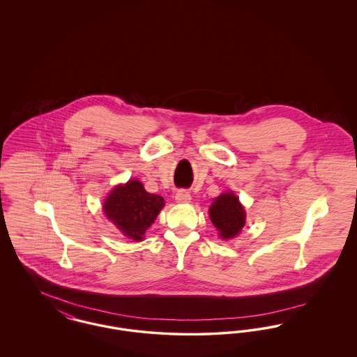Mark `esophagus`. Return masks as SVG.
I'll list each match as a JSON object with an SVG mask.
<instances>
[{"label":"esophagus","instance_id":"obj_1","mask_svg":"<svg viewBox=\"0 0 357 357\" xmlns=\"http://www.w3.org/2000/svg\"><path fill=\"white\" fill-rule=\"evenodd\" d=\"M190 199H191V195H190V192L186 191V190H178L176 191L175 201L178 204H187V202H190Z\"/></svg>","mask_w":357,"mask_h":357}]
</instances>
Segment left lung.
<instances>
[{
    "label": "left lung",
    "instance_id": "obj_1",
    "mask_svg": "<svg viewBox=\"0 0 357 357\" xmlns=\"http://www.w3.org/2000/svg\"><path fill=\"white\" fill-rule=\"evenodd\" d=\"M208 215L222 239L238 236L246 221L245 208L233 191L223 192L215 198L208 208Z\"/></svg>",
    "mask_w": 357,
    "mask_h": 357
}]
</instances>
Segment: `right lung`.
<instances>
[{"label": "right lung", "mask_w": 357, "mask_h": 357, "mask_svg": "<svg viewBox=\"0 0 357 357\" xmlns=\"http://www.w3.org/2000/svg\"><path fill=\"white\" fill-rule=\"evenodd\" d=\"M163 206L165 199L160 195L147 192L142 182L131 179L109 192L102 210L124 237L139 242Z\"/></svg>", "instance_id": "right-lung-1"}]
</instances>
